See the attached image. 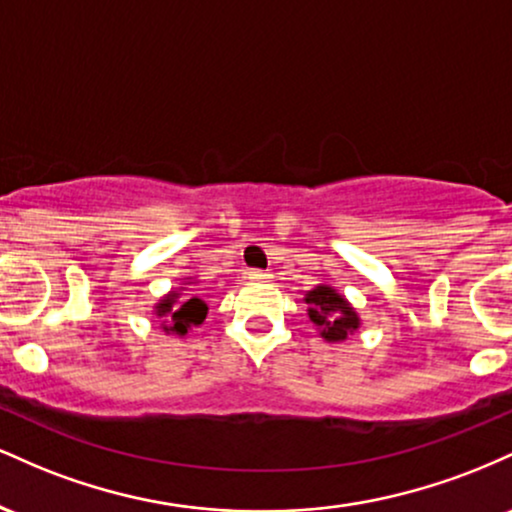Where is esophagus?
<instances>
[{"label":"esophagus","mask_w":512,"mask_h":512,"mask_svg":"<svg viewBox=\"0 0 512 512\" xmlns=\"http://www.w3.org/2000/svg\"><path fill=\"white\" fill-rule=\"evenodd\" d=\"M267 272H264V269H250L248 272V279H255V281H260V279H267Z\"/></svg>","instance_id":"obj_1"}]
</instances>
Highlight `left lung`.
Instances as JSON below:
<instances>
[{
	"instance_id": "1",
	"label": "left lung",
	"mask_w": 512,
	"mask_h": 512,
	"mask_svg": "<svg viewBox=\"0 0 512 512\" xmlns=\"http://www.w3.org/2000/svg\"><path fill=\"white\" fill-rule=\"evenodd\" d=\"M305 303H308L310 320L327 342H344L351 332L358 330L356 310L330 286H315L305 296Z\"/></svg>"
}]
</instances>
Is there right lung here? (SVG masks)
I'll use <instances>...</instances> for the list:
<instances>
[{
    "label": "right lung",
    "instance_id": "1",
    "mask_svg": "<svg viewBox=\"0 0 512 512\" xmlns=\"http://www.w3.org/2000/svg\"><path fill=\"white\" fill-rule=\"evenodd\" d=\"M187 293L170 291L161 303L156 305L158 317H166L163 330L185 337L192 325H202L207 317V303L197 296V289H182Z\"/></svg>",
    "mask_w": 512,
    "mask_h": 512
}]
</instances>
